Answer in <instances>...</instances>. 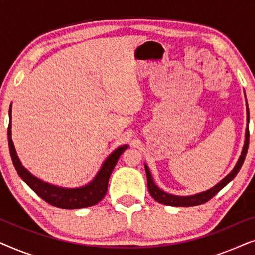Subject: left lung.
I'll list each match as a JSON object with an SVG mask.
<instances>
[{
  "label": "left lung",
  "instance_id": "8db88e82",
  "mask_svg": "<svg viewBox=\"0 0 255 255\" xmlns=\"http://www.w3.org/2000/svg\"><path fill=\"white\" fill-rule=\"evenodd\" d=\"M246 114H247V125H246V131H245V141H244L242 154H240L236 166L233 167V169L224 177V179L219 181L216 186L210 188V189L202 191V193H198L195 195H188V196H179V195L168 194L166 193V191H163L162 189H160V188L155 184L154 181H153V177H152L151 172H149V168L145 163V172H146V177H147V188H148L149 194H151V196L154 198L156 202H159V203L172 205V207H194V205L203 204L209 200H211V198L214 197L219 190L223 189V188H224L230 181L235 179L236 175L239 172V169L242 168L244 160H245V156L247 154V148H249V142H250V132H249L250 111H249V106H247V101H246Z\"/></svg>",
  "mask_w": 255,
  "mask_h": 255
}]
</instances>
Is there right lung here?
I'll return each mask as SVG.
<instances>
[{
	"mask_svg": "<svg viewBox=\"0 0 255 255\" xmlns=\"http://www.w3.org/2000/svg\"><path fill=\"white\" fill-rule=\"evenodd\" d=\"M8 142L9 151L11 155L13 166L24 182L36 193L38 196L46 201L48 204L61 209H80L92 207L99 203L104 197L108 190V182L113 173V169L125 149L128 145H122L117 147L101 166V168L95 177L89 183L78 188H64L47 183L45 181L38 179L33 174H31L25 167L22 165L17 155V152L11 138V106L9 109V127H8Z\"/></svg>",
	"mask_w": 255,
	"mask_h": 255,
	"instance_id": "obj_1",
	"label": "right lung"
}]
</instances>
